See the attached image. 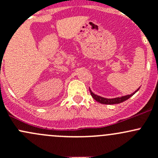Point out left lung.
Returning <instances> with one entry per match:
<instances>
[{"label": "left lung", "mask_w": 158, "mask_h": 158, "mask_svg": "<svg viewBox=\"0 0 158 158\" xmlns=\"http://www.w3.org/2000/svg\"><path fill=\"white\" fill-rule=\"evenodd\" d=\"M139 89L140 87L137 89L135 92L131 94V95H125V96L117 97V98H104V97H102V96H99V95H95V93H93V92L91 91L90 89H89V91H90L91 95L92 96V98H93L95 101L101 103V104H105V105H114V104H118V103L123 102L126 101L127 99H128L129 98H131L134 94H135V92H138V91L139 90Z\"/></svg>", "instance_id": "obj_1"}]
</instances>
